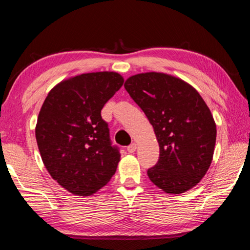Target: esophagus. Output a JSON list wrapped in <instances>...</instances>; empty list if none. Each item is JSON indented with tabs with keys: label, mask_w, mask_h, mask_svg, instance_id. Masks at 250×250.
Returning a JSON list of instances; mask_svg holds the SVG:
<instances>
[{
	"label": "esophagus",
	"mask_w": 250,
	"mask_h": 250,
	"mask_svg": "<svg viewBox=\"0 0 250 250\" xmlns=\"http://www.w3.org/2000/svg\"><path fill=\"white\" fill-rule=\"evenodd\" d=\"M135 150H137V145H135V143H131L130 146H126V151H128L129 153H133Z\"/></svg>",
	"instance_id": "esophagus-1"
}]
</instances>
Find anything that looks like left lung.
Instances as JSON below:
<instances>
[{"mask_svg": "<svg viewBox=\"0 0 250 250\" xmlns=\"http://www.w3.org/2000/svg\"><path fill=\"white\" fill-rule=\"evenodd\" d=\"M125 88L146 113L160 146V158L147 176L171 194L188 191L206 174L216 142V125L191 84L162 73L138 74Z\"/></svg>", "mask_w": 250, "mask_h": 250, "instance_id": "8db88e82", "label": "left lung"}]
</instances>
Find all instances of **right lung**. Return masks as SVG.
<instances>
[{
	"label": "right lung",
	"instance_id": "1",
	"mask_svg": "<svg viewBox=\"0 0 250 250\" xmlns=\"http://www.w3.org/2000/svg\"><path fill=\"white\" fill-rule=\"evenodd\" d=\"M122 84L113 71L78 75L56 84L42 105L35 129L42 160L75 195H91L116 173L119 147L112 146L101 109Z\"/></svg>",
	"mask_w": 250,
	"mask_h": 250
}]
</instances>
